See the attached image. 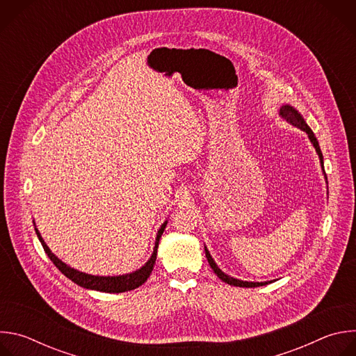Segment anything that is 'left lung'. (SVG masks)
I'll return each mask as SVG.
<instances>
[{
    "label": "left lung",
    "instance_id": "obj_1",
    "mask_svg": "<svg viewBox=\"0 0 356 356\" xmlns=\"http://www.w3.org/2000/svg\"><path fill=\"white\" fill-rule=\"evenodd\" d=\"M279 115H280L286 122H289L290 125H293V127H296V128L301 129L302 132H306V134H307V136H309L310 142L313 143V146H314V149H316V152H317V155H318V158H320L321 169H323V173H324L325 181H327V176H325V172H324L323 154H321V149H320L318 140H317V138H316L314 132L312 131V128L307 125L306 120H304V118H302V115H301V114H300V113H298L293 106H290V104H283V106L280 107V110H279ZM204 250H206L207 261H209V264H210L211 269L214 270V273H216V275H217L222 282H225V283H228V284H231V286H236V287H259V286H265V284H269V283H272V282H273V280H269V282H246V280H241V279H235V277H232V276H228L227 273H224V272L217 266L216 261L213 259L211 253L209 252V249H207V246H206V245H204Z\"/></svg>",
    "mask_w": 356,
    "mask_h": 356
}]
</instances>
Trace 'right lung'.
<instances>
[{
	"instance_id": "1",
	"label": "right lung",
	"mask_w": 356,
	"mask_h": 356,
	"mask_svg": "<svg viewBox=\"0 0 356 356\" xmlns=\"http://www.w3.org/2000/svg\"><path fill=\"white\" fill-rule=\"evenodd\" d=\"M168 225V220H165V222L161 225L158 234H156V239H155V246H154V252H152L150 258L146 261V264L131 272V273H125V275H118V276H95V275H88L84 272H80L69 265H66L65 262H62L55 253L49 249V246L46 245V242L43 241V238L40 236L39 229L36 228L35 220H33V227H35V232L44 249V252L47 253L49 259L55 264V266L66 276L69 277L72 282H74L76 284L84 287V289H90V290H97V291H104V293H124V291H129L134 290L139 286H142L147 277L150 276L152 270H154L155 262H156V255H158V246H159V241L162 238V234L165 231Z\"/></svg>"
}]
</instances>
